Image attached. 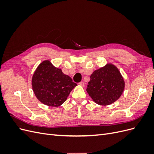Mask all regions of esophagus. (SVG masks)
<instances>
[{"label": "esophagus", "mask_w": 154, "mask_h": 154, "mask_svg": "<svg viewBox=\"0 0 154 154\" xmlns=\"http://www.w3.org/2000/svg\"><path fill=\"white\" fill-rule=\"evenodd\" d=\"M79 84H80V85H81L82 87H84V85H85V83H84V82H80V83H79Z\"/></svg>", "instance_id": "34e87169"}]
</instances>
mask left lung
Here are the masks:
<instances>
[{"label":"left lung","instance_id":"obj_1","mask_svg":"<svg viewBox=\"0 0 154 154\" xmlns=\"http://www.w3.org/2000/svg\"><path fill=\"white\" fill-rule=\"evenodd\" d=\"M87 92L96 103L109 105L117 101L125 88V81L118 67L112 63L95 70L88 83Z\"/></svg>","mask_w":154,"mask_h":154}]
</instances>
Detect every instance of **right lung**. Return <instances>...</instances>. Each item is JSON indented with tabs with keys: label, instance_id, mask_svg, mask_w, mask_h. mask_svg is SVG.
Wrapping results in <instances>:
<instances>
[{
	"label": "right lung",
	"instance_id": "right-lung-1",
	"mask_svg": "<svg viewBox=\"0 0 154 154\" xmlns=\"http://www.w3.org/2000/svg\"><path fill=\"white\" fill-rule=\"evenodd\" d=\"M32 91L41 103L49 106L57 107L67 100L70 92L77 84L71 78L54 67L49 60L39 64L32 75Z\"/></svg>",
	"mask_w": 154,
	"mask_h": 154
}]
</instances>
